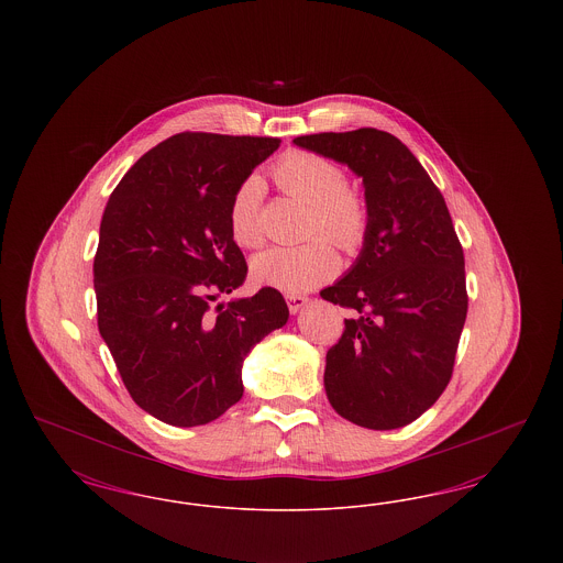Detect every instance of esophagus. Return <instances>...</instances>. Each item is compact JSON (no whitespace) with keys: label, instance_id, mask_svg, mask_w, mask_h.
Here are the masks:
<instances>
[{"label":"esophagus","instance_id":"obj_1","mask_svg":"<svg viewBox=\"0 0 563 563\" xmlns=\"http://www.w3.org/2000/svg\"><path fill=\"white\" fill-rule=\"evenodd\" d=\"M287 303H289L291 314H297L308 303V297L306 295L287 294Z\"/></svg>","mask_w":563,"mask_h":563}]
</instances>
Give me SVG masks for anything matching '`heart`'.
Segmentation results:
<instances>
[{"label":"heart","mask_w":563,"mask_h":563,"mask_svg":"<svg viewBox=\"0 0 563 563\" xmlns=\"http://www.w3.org/2000/svg\"><path fill=\"white\" fill-rule=\"evenodd\" d=\"M276 186L310 207L308 234H324L342 249L358 246L369 228V207L361 191L350 188L340 164L314 152L295 150L272 166ZM264 186L246 177L234 189L228 209L230 234L244 249L264 242ZM253 278L285 294L312 289L338 272V255L327 239L317 236L299 246H272L253 260Z\"/></svg>","instance_id":"heart-1"}]
</instances>
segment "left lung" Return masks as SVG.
<instances>
[{
	"instance_id": "8db88e82",
	"label": "left lung",
	"mask_w": 563,
	"mask_h": 563,
	"mask_svg": "<svg viewBox=\"0 0 563 563\" xmlns=\"http://www.w3.org/2000/svg\"><path fill=\"white\" fill-rule=\"evenodd\" d=\"M363 177L369 228L356 264L321 297L350 310L327 352L331 407L365 429H401L448 388L466 321L464 253L439 188L377 129L295 136Z\"/></svg>"
}]
</instances>
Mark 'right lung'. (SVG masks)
I'll list each match as a JSON object with an SVG mask.
<instances>
[{
	"instance_id": "1",
	"label": "right lung",
	"mask_w": 563,
	"mask_h": 563,
	"mask_svg": "<svg viewBox=\"0 0 563 563\" xmlns=\"http://www.w3.org/2000/svg\"><path fill=\"white\" fill-rule=\"evenodd\" d=\"M280 139L179 133L109 196L95 255L97 322L133 401L170 427L213 422L242 397V361L289 319L280 291L214 301L246 278L230 198Z\"/></svg>"
}]
</instances>
